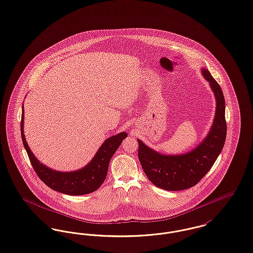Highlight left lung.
Instances as JSON below:
<instances>
[{
	"instance_id": "8db88e82",
	"label": "left lung",
	"mask_w": 253,
	"mask_h": 253,
	"mask_svg": "<svg viewBox=\"0 0 253 253\" xmlns=\"http://www.w3.org/2000/svg\"><path fill=\"white\" fill-rule=\"evenodd\" d=\"M201 71L216 99L214 120L203 141L184 154L164 155L137 139L138 159L143 171L152 183L164 190L179 191L196 185L213 166L224 145L226 122L223 90L208 69L202 68Z\"/></svg>"
}]
</instances>
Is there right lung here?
Segmentation results:
<instances>
[{"label":"right lung","instance_id":"obj_1","mask_svg":"<svg viewBox=\"0 0 253 253\" xmlns=\"http://www.w3.org/2000/svg\"><path fill=\"white\" fill-rule=\"evenodd\" d=\"M24 121L23 104L21 120L22 140L30 158V164L36 174L45 185L51 189L71 196L92 193L101 186L107 176L109 164L112 157L119 148L123 139L127 137L126 132H121L107 138L100 148L97 150L96 154L89 164L81 169L71 172L56 171L40 163L31 152L24 134Z\"/></svg>","mask_w":253,"mask_h":253}]
</instances>
